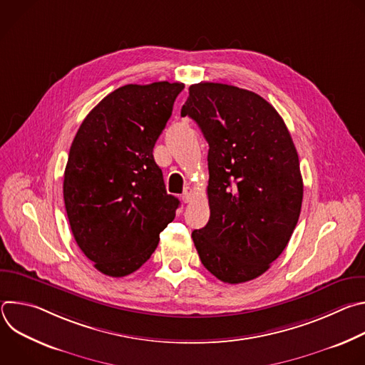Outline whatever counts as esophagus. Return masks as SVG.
Listing matches in <instances>:
<instances>
[{
	"label": "esophagus",
	"instance_id": "1",
	"mask_svg": "<svg viewBox=\"0 0 365 365\" xmlns=\"http://www.w3.org/2000/svg\"><path fill=\"white\" fill-rule=\"evenodd\" d=\"M192 195H193V189L189 187V186H186L185 190H183V195H182L183 202H185V203H189V202L192 200Z\"/></svg>",
	"mask_w": 365,
	"mask_h": 365
}]
</instances>
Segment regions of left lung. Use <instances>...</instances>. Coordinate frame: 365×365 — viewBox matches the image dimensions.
I'll use <instances>...</instances> for the list:
<instances>
[{"label":"left lung","mask_w":365,"mask_h":365,"mask_svg":"<svg viewBox=\"0 0 365 365\" xmlns=\"http://www.w3.org/2000/svg\"><path fill=\"white\" fill-rule=\"evenodd\" d=\"M182 117L210 144L211 217L192 232L202 264L224 283L270 269L297 224L303 182L290 133L272 103L232 85L189 86Z\"/></svg>","instance_id":"8db88e82"}]
</instances>
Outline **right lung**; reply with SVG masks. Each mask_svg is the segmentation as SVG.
<instances>
[{
	"label": "right lung",
	"instance_id": "obj_1",
	"mask_svg": "<svg viewBox=\"0 0 365 365\" xmlns=\"http://www.w3.org/2000/svg\"><path fill=\"white\" fill-rule=\"evenodd\" d=\"M185 85L168 81L125 85L82 121L63 179L72 234L101 273L138 270L173 221L179 199L166 192L153 148Z\"/></svg>",
	"mask_w": 365,
	"mask_h": 365
}]
</instances>
